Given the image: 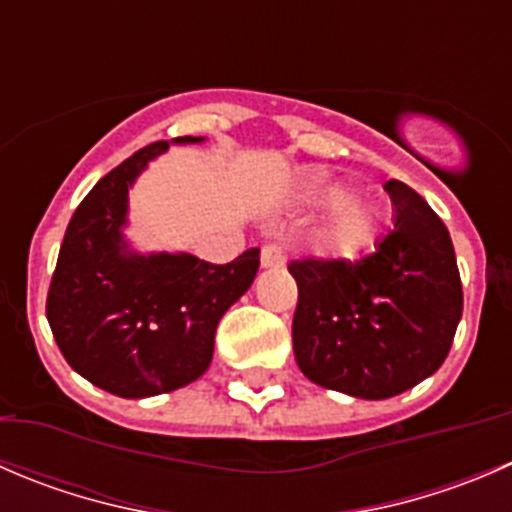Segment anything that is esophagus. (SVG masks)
<instances>
[{"instance_id":"1","label":"esophagus","mask_w":512,"mask_h":512,"mask_svg":"<svg viewBox=\"0 0 512 512\" xmlns=\"http://www.w3.org/2000/svg\"><path fill=\"white\" fill-rule=\"evenodd\" d=\"M262 267H282L285 265V252L280 245H265L260 252Z\"/></svg>"}]
</instances>
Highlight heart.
Returning a JSON list of instances; mask_svg holds the SVG:
<instances>
[{
	"label": "heart",
	"mask_w": 512,
	"mask_h": 512,
	"mask_svg": "<svg viewBox=\"0 0 512 512\" xmlns=\"http://www.w3.org/2000/svg\"><path fill=\"white\" fill-rule=\"evenodd\" d=\"M340 195L335 185H312L307 190V200L327 202ZM377 230V215L365 200L352 195H342L332 202L325 220L317 227L315 242L322 252L335 257H347L360 252L362 247L370 245Z\"/></svg>",
	"instance_id": "1"
}]
</instances>
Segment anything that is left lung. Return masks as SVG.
Segmentation results:
<instances>
[{"label":"left lung","instance_id":"obj_1","mask_svg":"<svg viewBox=\"0 0 512 512\" xmlns=\"http://www.w3.org/2000/svg\"><path fill=\"white\" fill-rule=\"evenodd\" d=\"M393 230L362 260H295L292 347L315 385L362 400L415 388L448 357L463 285L448 227L398 180Z\"/></svg>","mask_w":512,"mask_h":512}]
</instances>
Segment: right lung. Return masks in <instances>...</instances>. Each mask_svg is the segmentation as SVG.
Here are the masks:
<instances>
[{
  "instance_id": "1",
  "label": "right lung",
  "mask_w": 512,
  "mask_h": 512,
  "mask_svg": "<svg viewBox=\"0 0 512 512\" xmlns=\"http://www.w3.org/2000/svg\"><path fill=\"white\" fill-rule=\"evenodd\" d=\"M205 137H177L195 145ZM170 142L114 167L69 220L47 295V320L64 360L127 400L185 388L207 372L222 315L250 290L260 250L212 265L190 252L132 250L124 237L130 187Z\"/></svg>"
}]
</instances>
